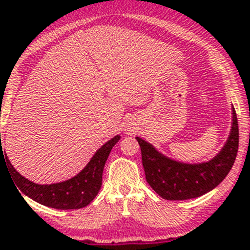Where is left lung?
Returning <instances> with one entry per match:
<instances>
[{"instance_id": "obj_1", "label": "left lung", "mask_w": 250, "mask_h": 250, "mask_svg": "<svg viewBox=\"0 0 250 250\" xmlns=\"http://www.w3.org/2000/svg\"><path fill=\"white\" fill-rule=\"evenodd\" d=\"M141 149L145 178L163 199L187 200L213 190L228 175L239 146V127L235 110L228 141L214 159L203 164H182L156 151L149 143L136 138Z\"/></svg>"}]
</instances>
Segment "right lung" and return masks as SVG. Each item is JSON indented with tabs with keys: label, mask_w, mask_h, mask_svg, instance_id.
Instances as JSON below:
<instances>
[{
	"label": "right lung",
	"mask_w": 250,
	"mask_h": 250,
	"mask_svg": "<svg viewBox=\"0 0 250 250\" xmlns=\"http://www.w3.org/2000/svg\"><path fill=\"white\" fill-rule=\"evenodd\" d=\"M119 140H120V136L118 135L107 141L96 151L89 164L86 165L85 169L80 174H77L75 178L70 180L57 183V184H35L20 175L15 167L11 165L8 159L4 160V164L8 165L13 182L19 188L20 194H25L35 202L46 205V207L55 208V209H62V210L80 209L89 205L94 200L95 196L98 195L101 184H103V170L105 163L112 146ZM3 156H6V154L3 155V151L1 149L0 160Z\"/></svg>",
	"instance_id": "obj_1"
}]
</instances>
